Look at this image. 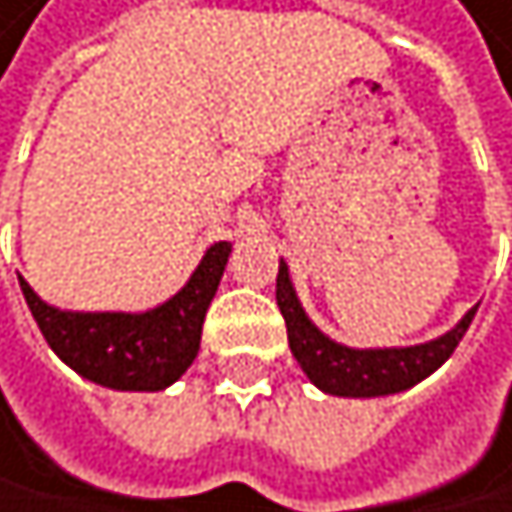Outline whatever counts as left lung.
Instances as JSON below:
<instances>
[{
    "label": "left lung",
    "mask_w": 512,
    "mask_h": 512,
    "mask_svg": "<svg viewBox=\"0 0 512 512\" xmlns=\"http://www.w3.org/2000/svg\"><path fill=\"white\" fill-rule=\"evenodd\" d=\"M276 304L285 316L288 347L294 359L301 362L307 378L331 396H387V393L415 387L455 353V347L461 344V338L476 316V307H473L448 334L421 347L350 350V347L328 341L307 319V313L298 304V294L291 288L285 264H279V276H276Z\"/></svg>",
    "instance_id": "1"
}]
</instances>
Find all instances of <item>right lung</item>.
Wrapping results in <instances>:
<instances>
[{
    "label": "right lung",
    "instance_id": "right-lung-1",
    "mask_svg": "<svg viewBox=\"0 0 512 512\" xmlns=\"http://www.w3.org/2000/svg\"><path fill=\"white\" fill-rule=\"evenodd\" d=\"M227 258L230 242H214L190 282L150 313H64L17 279L42 338L82 378L113 390H162L199 353L205 310Z\"/></svg>",
    "mask_w": 512,
    "mask_h": 512
}]
</instances>
